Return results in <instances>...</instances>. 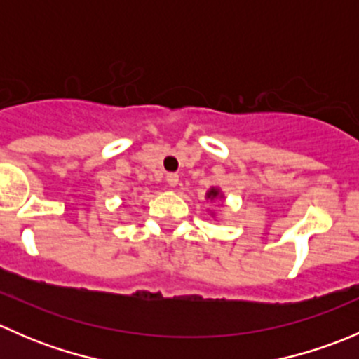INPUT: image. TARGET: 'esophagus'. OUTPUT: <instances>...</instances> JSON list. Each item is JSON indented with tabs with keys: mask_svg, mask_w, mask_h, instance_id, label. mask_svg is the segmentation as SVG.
I'll use <instances>...</instances> for the list:
<instances>
[{
	"mask_svg": "<svg viewBox=\"0 0 359 359\" xmlns=\"http://www.w3.org/2000/svg\"><path fill=\"white\" fill-rule=\"evenodd\" d=\"M166 184L175 187L177 184H179V175H177V173H168V175H166Z\"/></svg>",
	"mask_w": 359,
	"mask_h": 359,
	"instance_id": "obj_1",
	"label": "esophagus"
}]
</instances>
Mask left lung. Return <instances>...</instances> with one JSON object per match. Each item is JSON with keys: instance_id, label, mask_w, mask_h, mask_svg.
Returning <instances> with one entry per match:
<instances>
[{"instance_id": "obj_1", "label": "left lung", "mask_w": 359, "mask_h": 359, "mask_svg": "<svg viewBox=\"0 0 359 359\" xmlns=\"http://www.w3.org/2000/svg\"><path fill=\"white\" fill-rule=\"evenodd\" d=\"M219 196H222V194H220V191L217 189V187H212V189L206 193V198H208V200H215V198H219Z\"/></svg>"}]
</instances>
